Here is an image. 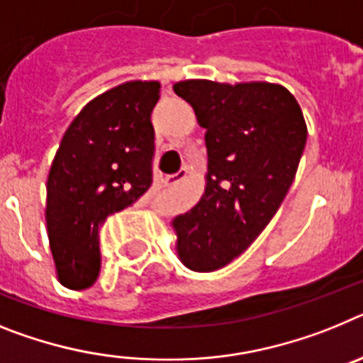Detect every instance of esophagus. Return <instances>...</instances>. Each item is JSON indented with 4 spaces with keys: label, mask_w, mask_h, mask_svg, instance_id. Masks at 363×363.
<instances>
[{
    "label": "esophagus",
    "mask_w": 363,
    "mask_h": 363,
    "mask_svg": "<svg viewBox=\"0 0 363 363\" xmlns=\"http://www.w3.org/2000/svg\"><path fill=\"white\" fill-rule=\"evenodd\" d=\"M186 177H188V169L181 168L177 173H175V175H169V177H166V184H179V182L184 181Z\"/></svg>",
    "instance_id": "obj_1"
}]
</instances>
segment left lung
<instances>
[{
  "label": "left lung",
  "mask_w": 363,
  "mask_h": 363,
  "mask_svg": "<svg viewBox=\"0 0 363 363\" xmlns=\"http://www.w3.org/2000/svg\"><path fill=\"white\" fill-rule=\"evenodd\" d=\"M173 91L206 129V186L177 216L179 259L212 272L241 256L269 225L298 172L307 124L294 94L270 82L182 80Z\"/></svg>",
  "instance_id": "1"
}]
</instances>
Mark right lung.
I'll use <instances>...</instances> for the list:
<instances>
[{
  "label": "right lung",
  "mask_w": 363,
  "mask_h": 363,
  "mask_svg": "<svg viewBox=\"0 0 363 363\" xmlns=\"http://www.w3.org/2000/svg\"><path fill=\"white\" fill-rule=\"evenodd\" d=\"M160 84L131 80L84 106L65 131L47 177L45 220L60 283L82 291L100 272L99 230L153 182L151 111Z\"/></svg>",
  "instance_id": "right-lung-1"
}]
</instances>
